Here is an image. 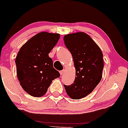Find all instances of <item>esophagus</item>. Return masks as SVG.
I'll return each mask as SVG.
<instances>
[{
    "mask_svg": "<svg viewBox=\"0 0 128 128\" xmlns=\"http://www.w3.org/2000/svg\"><path fill=\"white\" fill-rule=\"evenodd\" d=\"M64 72H65V70H61V71L60 72V75H62L63 74H64Z\"/></svg>",
    "mask_w": 128,
    "mask_h": 128,
    "instance_id": "1",
    "label": "esophagus"
}]
</instances>
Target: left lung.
<instances>
[{"mask_svg": "<svg viewBox=\"0 0 128 128\" xmlns=\"http://www.w3.org/2000/svg\"><path fill=\"white\" fill-rule=\"evenodd\" d=\"M64 40L72 55L76 70L74 83L64 86L70 97L79 100L90 94L102 80L103 53L93 39L84 32L65 35Z\"/></svg>", "mask_w": 128, "mask_h": 128, "instance_id": "1", "label": "left lung"}]
</instances>
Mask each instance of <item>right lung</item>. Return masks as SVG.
<instances>
[{
	"mask_svg": "<svg viewBox=\"0 0 128 128\" xmlns=\"http://www.w3.org/2000/svg\"><path fill=\"white\" fill-rule=\"evenodd\" d=\"M60 38L58 33H38L22 46L16 56L18 80L23 89L32 96H43L53 80L60 76L48 56Z\"/></svg>",
	"mask_w": 128,
	"mask_h": 128,
	"instance_id": "1",
	"label": "right lung"
}]
</instances>
